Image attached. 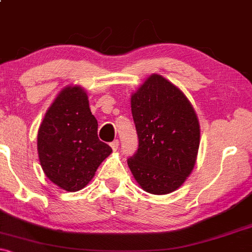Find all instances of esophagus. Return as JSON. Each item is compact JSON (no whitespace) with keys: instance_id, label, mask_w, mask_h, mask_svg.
<instances>
[{"instance_id":"obj_1","label":"esophagus","mask_w":252,"mask_h":252,"mask_svg":"<svg viewBox=\"0 0 252 252\" xmlns=\"http://www.w3.org/2000/svg\"><path fill=\"white\" fill-rule=\"evenodd\" d=\"M110 146H111L112 150H117L118 146H120V142H118V140H115V141H112L111 143H110Z\"/></svg>"}]
</instances>
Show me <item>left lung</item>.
Here are the masks:
<instances>
[{
  "label": "left lung",
  "mask_w": 252,
  "mask_h": 252,
  "mask_svg": "<svg viewBox=\"0 0 252 252\" xmlns=\"http://www.w3.org/2000/svg\"><path fill=\"white\" fill-rule=\"evenodd\" d=\"M138 148L128 158L135 180L146 192L167 194L184 184L195 164L200 129L186 96L158 74L131 97Z\"/></svg>",
  "instance_id": "1"
}]
</instances>
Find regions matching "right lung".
I'll return each instance as SVG.
<instances>
[{"label":"right lung","instance_id":"right-lung-1","mask_svg":"<svg viewBox=\"0 0 252 252\" xmlns=\"http://www.w3.org/2000/svg\"><path fill=\"white\" fill-rule=\"evenodd\" d=\"M98 123L80 86L63 89L37 132V153L46 176L68 192L82 189L94 178L111 147L97 135Z\"/></svg>","mask_w":252,"mask_h":252}]
</instances>
